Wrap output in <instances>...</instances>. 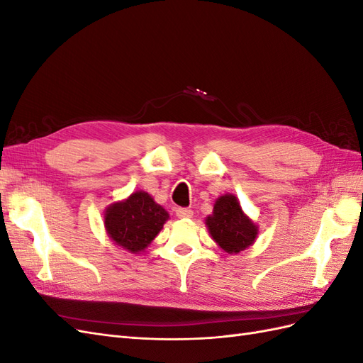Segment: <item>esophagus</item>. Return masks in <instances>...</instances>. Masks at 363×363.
Segmentation results:
<instances>
[{
	"instance_id": "34e87169",
	"label": "esophagus",
	"mask_w": 363,
	"mask_h": 363,
	"mask_svg": "<svg viewBox=\"0 0 363 363\" xmlns=\"http://www.w3.org/2000/svg\"><path fill=\"white\" fill-rule=\"evenodd\" d=\"M192 211L191 208H188V207H177L175 208V215H177V218H191L192 216Z\"/></svg>"
}]
</instances>
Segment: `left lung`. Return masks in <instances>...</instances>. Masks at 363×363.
I'll use <instances>...</instances> for the list:
<instances>
[{"label":"left lung","instance_id":"left-lung-1","mask_svg":"<svg viewBox=\"0 0 363 363\" xmlns=\"http://www.w3.org/2000/svg\"><path fill=\"white\" fill-rule=\"evenodd\" d=\"M215 242L227 252H239L250 247L257 236V227L242 212L235 195H223L213 206V215L207 216Z\"/></svg>","mask_w":363,"mask_h":363}]
</instances>
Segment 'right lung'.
Returning <instances> with one entry per match:
<instances>
[{
  "label": "right lung",
  "instance_id": "obj_1",
  "mask_svg": "<svg viewBox=\"0 0 363 363\" xmlns=\"http://www.w3.org/2000/svg\"><path fill=\"white\" fill-rule=\"evenodd\" d=\"M169 218L147 192H135L123 203L106 211L104 224L108 236L130 252L142 251L155 239Z\"/></svg>",
  "mask_w": 363,
  "mask_h": 363
}]
</instances>
